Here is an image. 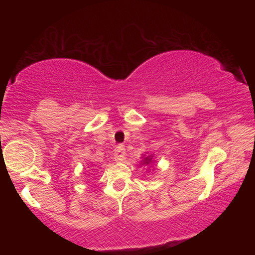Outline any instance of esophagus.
<instances>
[{
    "instance_id": "1",
    "label": "esophagus",
    "mask_w": 255,
    "mask_h": 255,
    "mask_svg": "<svg viewBox=\"0 0 255 255\" xmlns=\"http://www.w3.org/2000/svg\"><path fill=\"white\" fill-rule=\"evenodd\" d=\"M126 157V150H125L124 145H118L115 148V159L116 161H124Z\"/></svg>"
}]
</instances>
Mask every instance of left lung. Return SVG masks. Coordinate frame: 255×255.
Masks as SVG:
<instances>
[{
    "label": "left lung",
    "instance_id": "left-lung-1",
    "mask_svg": "<svg viewBox=\"0 0 255 255\" xmlns=\"http://www.w3.org/2000/svg\"><path fill=\"white\" fill-rule=\"evenodd\" d=\"M141 162H143V164H149L150 162H152V156H147V157H145Z\"/></svg>",
    "mask_w": 255,
    "mask_h": 255
}]
</instances>
